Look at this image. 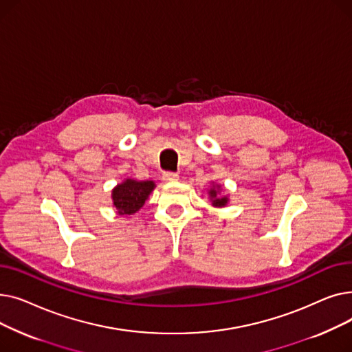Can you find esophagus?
Wrapping results in <instances>:
<instances>
[{"instance_id":"1","label":"esophagus","mask_w":352,"mask_h":352,"mask_svg":"<svg viewBox=\"0 0 352 352\" xmlns=\"http://www.w3.org/2000/svg\"><path fill=\"white\" fill-rule=\"evenodd\" d=\"M178 178H179V175L175 174V173H165L162 175V179L165 182H175V181H178Z\"/></svg>"}]
</instances>
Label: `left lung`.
Segmentation results:
<instances>
[{
    "label": "left lung",
    "instance_id": "obj_1",
    "mask_svg": "<svg viewBox=\"0 0 352 352\" xmlns=\"http://www.w3.org/2000/svg\"><path fill=\"white\" fill-rule=\"evenodd\" d=\"M221 190H223L221 184H215V182H211V186L208 188L210 202H211V206L215 208H224L230 202V197L221 194Z\"/></svg>",
    "mask_w": 352,
    "mask_h": 352
}]
</instances>
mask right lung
Masks as SVG:
<instances>
[{
    "mask_svg": "<svg viewBox=\"0 0 352 352\" xmlns=\"http://www.w3.org/2000/svg\"><path fill=\"white\" fill-rule=\"evenodd\" d=\"M154 188L155 182L153 179L125 178L111 191L113 207L121 217L134 215L145 204Z\"/></svg>",
    "mask_w": 352,
    "mask_h": 352,
    "instance_id": "add662e5",
    "label": "right lung"
}]
</instances>
